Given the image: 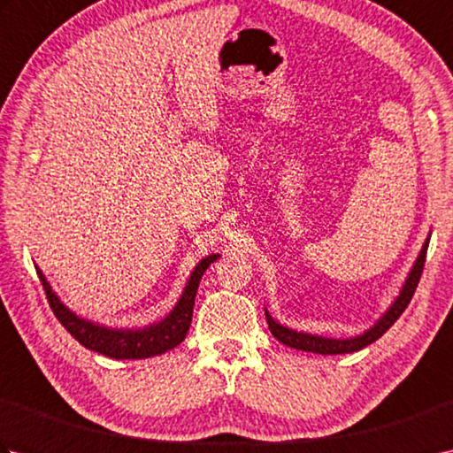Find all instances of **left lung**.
<instances>
[{
	"label": "left lung",
	"mask_w": 453,
	"mask_h": 453,
	"mask_svg": "<svg viewBox=\"0 0 453 453\" xmlns=\"http://www.w3.org/2000/svg\"><path fill=\"white\" fill-rule=\"evenodd\" d=\"M426 251H428V239H426V243L422 245L417 263H415V266L411 268V274L405 280V284H403V290H401L397 300L393 302V305L386 311V315H383L381 319L375 323L372 329L365 331L364 334L354 336V339H326V336H317V334H310V333H297L294 329H288V326H284L280 323H276L271 317V313L265 311L268 329H271V333L274 334L276 341H280L282 344L290 346V349H296V350H305V352H315V354H349V352L362 350L364 346H368L373 341H378L380 336L399 319L401 313L407 310V305L411 303L412 296H415V290L418 286L422 268H425Z\"/></svg>",
	"instance_id": "1"
}]
</instances>
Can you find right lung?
Wrapping results in <instances>:
<instances>
[{"instance_id": "obj_1", "label": "right lung", "mask_w": 453, "mask_h": 453, "mask_svg": "<svg viewBox=\"0 0 453 453\" xmlns=\"http://www.w3.org/2000/svg\"><path fill=\"white\" fill-rule=\"evenodd\" d=\"M218 258L219 255H210L206 258H202L196 265L195 273L190 274L185 292H182L177 305L173 307V311L165 319L153 323L146 326V329H109V326L85 321L81 317L72 313L60 300H58V296L52 292L50 284L46 282L41 268H36V274L41 278L48 303H50L56 319L65 326V331L70 333L75 341L83 344L85 349L109 356V358L138 360L167 352L185 341L192 321V307H195L200 278L206 273V268L214 261H218Z\"/></svg>"}]
</instances>
